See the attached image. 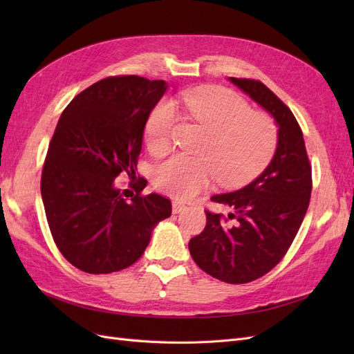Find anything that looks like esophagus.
<instances>
[{"instance_id":"obj_1","label":"esophagus","mask_w":354,"mask_h":354,"mask_svg":"<svg viewBox=\"0 0 354 354\" xmlns=\"http://www.w3.org/2000/svg\"><path fill=\"white\" fill-rule=\"evenodd\" d=\"M186 208H187L186 203H183L181 201H173V212L174 214H178L181 211H185Z\"/></svg>"}]
</instances>
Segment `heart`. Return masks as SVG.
I'll return each mask as SVG.
<instances>
[{
  "label": "heart",
  "instance_id": "heart-1",
  "mask_svg": "<svg viewBox=\"0 0 354 354\" xmlns=\"http://www.w3.org/2000/svg\"><path fill=\"white\" fill-rule=\"evenodd\" d=\"M186 111L209 133L199 158L173 155L153 169L158 190L177 199H190L212 180L223 186L248 183L270 162L279 142L277 124L269 113L252 111L234 91L207 87L185 91ZM176 124L174 104L162 100L146 121V143L155 153L168 151Z\"/></svg>",
  "mask_w": 354,
  "mask_h": 354
}]
</instances>
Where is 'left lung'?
Wrapping results in <instances>:
<instances>
[{"label":"left lung","mask_w":354,"mask_h":354,"mask_svg":"<svg viewBox=\"0 0 354 354\" xmlns=\"http://www.w3.org/2000/svg\"><path fill=\"white\" fill-rule=\"evenodd\" d=\"M279 125L276 153L245 187L214 195L229 216L205 209L207 226L189 242L201 269L226 283H248L269 273L294 242L312 195V164L291 109L259 80L230 78Z\"/></svg>","instance_id":"obj_1"}]
</instances>
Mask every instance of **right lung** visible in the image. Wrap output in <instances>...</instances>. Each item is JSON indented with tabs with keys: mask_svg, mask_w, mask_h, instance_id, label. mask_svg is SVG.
Here are the masks:
<instances>
[{
	"mask_svg": "<svg viewBox=\"0 0 354 354\" xmlns=\"http://www.w3.org/2000/svg\"><path fill=\"white\" fill-rule=\"evenodd\" d=\"M164 81L116 75L90 85L63 111L41 174V195L51 236L77 269L112 273L134 264L155 224L171 216V201L143 195L136 178L143 130L162 97ZM121 172L136 195L127 201L114 189Z\"/></svg>",
	"mask_w": 354,
	"mask_h": 354,
	"instance_id": "add662e5",
	"label": "right lung"
}]
</instances>
